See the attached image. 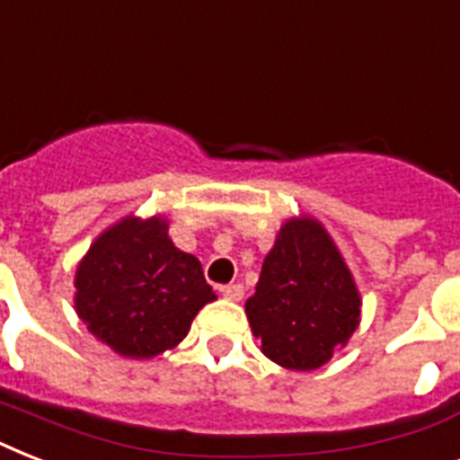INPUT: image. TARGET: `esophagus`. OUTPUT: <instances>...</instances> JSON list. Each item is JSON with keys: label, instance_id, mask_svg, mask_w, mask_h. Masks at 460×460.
I'll use <instances>...</instances> for the list:
<instances>
[{"label": "esophagus", "instance_id": "34e87169", "mask_svg": "<svg viewBox=\"0 0 460 460\" xmlns=\"http://www.w3.org/2000/svg\"><path fill=\"white\" fill-rule=\"evenodd\" d=\"M219 294H222L226 301H241V298H243V287H241V284H224V287H219Z\"/></svg>", "mask_w": 460, "mask_h": 460}]
</instances>
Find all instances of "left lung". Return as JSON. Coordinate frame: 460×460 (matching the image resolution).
<instances>
[{"mask_svg":"<svg viewBox=\"0 0 460 460\" xmlns=\"http://www.w3.org/2000/svg\"><path fill=\"white\" fill-rule=\"evenodd\" d=\"M360 307L356 279L324 224L288 217L245 301L260 350L287 370H317L349 343Z\"/></svg>","mask_w":460,"mask_h":460,"instance_id":"8db88e82","label":"left lung"}]
</instances>
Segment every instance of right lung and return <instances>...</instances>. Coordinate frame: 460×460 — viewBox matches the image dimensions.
Instances as JSON below:
<instances>
[{
  "label": "right lung",
  "instance_id": "add662e5",
  "mask_svg": "<svg viewBox=\"0 0 460 460\" xmlns=\"http://www.w3.org/2000/svg\"><path fill=\"white\" fill-rule=\"evenodd\" d=\"M75 314L95 339L131 360L176 349L195 314L217 301L200 260L179 251L164 215H126L75 267Z\"/></svg>",
  "mask_w": 460,
  "mask_h": 460
}]
</instances>
